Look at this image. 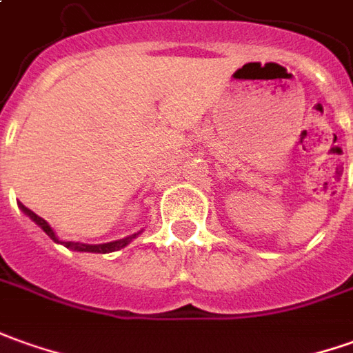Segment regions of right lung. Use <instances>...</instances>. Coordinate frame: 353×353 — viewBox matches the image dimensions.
<instances>
[{"label": "right lung", "instance_id": "add662e5", "mask_svg": "<svg viewBox=\"0 0 353 353\" xmlns=\"http://www.w3.org/2000/svg\"><path fill=\"white\" fill-rule=\"evenodd\" d=\"M21 208H23V212H25V214H28V216L32 218V220H34L38 226L44 230L48 236L52 237L54 241H57V237H56V234H54V230L48 226V222H46L44 218H40L38 214H36V212H32L30 208L23 207V205H21ZM137 236H139V234H133V236L125 237V239H119V241H110V243H102V245H86V243H75V241H61V243H63L67 249H73V251H88V253H112V251H119V249H123V247H125L127 243L131 241V239H135Z\"/></svg>", "mask_w": 353, "mask_h": 353}]
</instances>
